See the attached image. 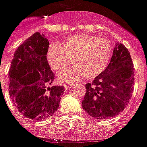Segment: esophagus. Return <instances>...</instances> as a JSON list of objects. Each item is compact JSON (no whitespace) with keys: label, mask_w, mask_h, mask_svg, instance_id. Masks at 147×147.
<instances>
[{"label":"esophagus","mask_w":147,"mask_h":147,"mask_svg":"<svg viewBox=\"0 0 147 147\" xmlns=\"http://www.w3.org/2000/svg\"><path fill=\"white\" fill-rule=\"evenodd\" d=\"M74 86V83H70V82H66L63 84V86L65 89H70Z\"/></svg>","instance_id":"esophagus-1"}]
</instances>
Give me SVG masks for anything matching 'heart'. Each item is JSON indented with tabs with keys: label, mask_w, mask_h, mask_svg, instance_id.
I'll return each instance as SVG.
<instances>
[{
	"label": "heart",
	"mask_w": 147,
	"mask_h": 147,
	"mask_svg": "<svg viewBox=\"0 0 147 147\" xmlns=\"http://www.w3.org/2000/svg\"><path fill=\"white\" fill-rule=\"evenodd\" d=\"M112 46L104 38L86 34H75L67 37L63 45L52 42L47 50V61L57 71L67 69L74 63L76 67L58 74L62 81H72L84 76L94 78L103 72L110 60Z\"/></svg>",
	"instance_id": "heart-1"
}]
</instances>
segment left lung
Returning a JSON list of instances; mask_svg holds the SVG:
<instances>
[{"instance_id":"left-lung-1","label":"left lung","mask_w":147,"mask_h":147,"mask_svg":"<svg viewBox=\"0 0 147 147\" xmlns=\"http://www.w3.org/2000/svg\"><path fill=\"white\" fill-rule=\"evenodd\" d=\"M134 85V67L129 51L117 43L107 67L91 84H86L82 107L98 120L115 117L128 105Z\"/></svg>"}]
</instances>
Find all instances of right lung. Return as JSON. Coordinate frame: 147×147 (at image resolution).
I'll use <instances>...</instances> for the list:
<instances>
[{"mask_svg": "<svg viewBox=\"0 0 147 147\" xmlns=\"http://www.w3.org/2000/svg\"><path fill=\"white\" fill-rule=\"evenodd\" d=\"M49 41L34 33L14 53L9 70L10 96L19 113L31 120L51 117L60 106L62 86H51L54 74L47 60Z\"/></svg>", "mask_w": 147, "mask_h": 147, "instance_id": "1", "label": "right lung"}]
</instances>
